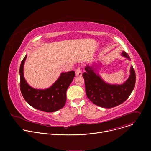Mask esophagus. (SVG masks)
I'll return each mask as SVG.
<instances>
[{"mask_svg": "<svg viewBox=\"0 0 151 151\" xmlns=\"http://www.w3.org/2000/svg\"><path fill=\"white\" fill-rule=\"evenodd\" d=\"M75 73H76V76H82V72H81V68H79V67H78V68H76V71H75Z\"/></svg>", "mask_w": 151, "mask_h": 151, "instance_id": "34e87169", "label": "esophagus"}]
</instances>
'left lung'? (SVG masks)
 I'll list each match as a JSON object with an SVG mask.
<instances>
[{"mask_svg": "<svg viewBox=\"0 0 151 151\" xmlns=\"http://www.w3.org/2000/svg\"><path fill=\"white\" fill-rule=\"evenodd\" d=\"M122 55L130 60L129 55L125 51ZM82 74L85 80V92L89 100L96 105L112 108L124 103L132 94L135 87L136 73L133 68H130V75L122 84H109L105 82L95 72L93 66H87Z\"/></svg>", "mask_w": 151, "mask_h": 151, "instance_id": "1", "label": "left lung"}]
</instances>
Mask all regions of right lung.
<instances>
[{"label":"right lung","mask_w":151,"mask_h":151,"mask_svg":"<svg viewBox=\"0 0 151 151\" xmlns=\"http://www.w3.org/2000/svg\"><path fill=\"white\" fill-rule=\"evenodd\" d=\"M27 55L19 67L20 90L24 100L34 108L46 112H53L63 108L66 102V91L72 82L75 72L61 73L56 82L45 90L35 89L27 83L24 77L23 67Z\"/></svg>","instance_id":"add662e5"}]
</instances>
